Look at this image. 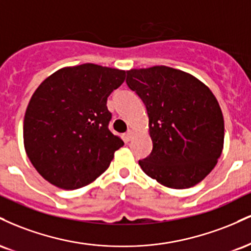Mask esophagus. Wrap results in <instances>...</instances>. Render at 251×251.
<instances>
[{
	"mask_svg": "<svg viewBox=\"0 0 251 251\" xmlns=\"http://www.w3.org/2000/svg\"><path fill=\"white\" fill-rule=\"evenodd\" d=\"M133 134H134V132L132 131V129H128V131L125 133V140H126V142H129V140L133 138Z\"/></svg>",
	"mask_w": 251,
	"mask_h": 251,
	"instance_id": "obj_1",
	"label": "esophagus"
}]
</instances>
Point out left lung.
I'll use <instances>...</instances> for the list:
<instances>
[{"mask_svg": "<svg viewBox=\"0 0 251 251\" xmlns=\"http://www.w3.org/2000/svg\"><path fill=\"white\" fill-rule=\"evenodd\" d=\"M126 83L145 103L151 154L139 160L149 177L188 189L208 176L221 157L224 119L208 86L185 72L154 66L127 71Z\"/></svg>", "mask_w": 251, "mask_h": 251, "instance_id": "obj_1", "label": "left lung"}]
</instances>
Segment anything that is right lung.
I'll return each instance as SVG.
<instances>
[{
	"label": "right lung",
	"instance_id": "right-lung-1",
	"mask_svg": "<svg viewBox=\"0 0 251 251\" xmlns=\"http://www.w3.org/2000/svg\"><path fill=\"white\" fill-rule=\"evenodd\" d=\"M125 73L83 63L56 71L36 88L25 109L24 143L46 180L75 190L107 170L124 142L109 131L106 103Z\"/></svg>",
	"mask_w": 251,
	"mask_h": 251
}]
</instances>
